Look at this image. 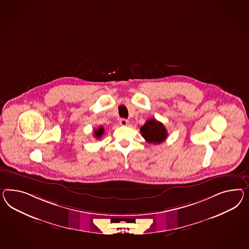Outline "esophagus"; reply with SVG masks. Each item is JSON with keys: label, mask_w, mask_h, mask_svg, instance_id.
Instances as JSON below:
<instances>
[{"label": "esophagus", "mask_w": 249, "mask_h": 249, "mask_svg": "<svg viewBox=\"0 0 249 249\" xmlns=\"http://www.w3.org/2000/svg\"><path fill=\"white\" fill-rule=\"evenodd\" d=\"M120 124L122 125V126H127L128 124V121L126 120V119H121L120 120Z\"/></svg>", "instance_id": "34e87169"}]
</instances>
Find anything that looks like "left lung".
Masks as SVG:
<instances>
[{"label":"left lung","mask_w":249,"mask_h":249,"mask_svg":"<svg viewBox=\"0 0 249 249\" xmlns=\"http://www.w3.org/2000/svg\"><path fill=\"white\" fill-rule=\"evenodd\" d=\"M141 132L145 141L152 144H160L168 137V132L164 125L154 119L146 121L141 128Z\"/></svg>","instance_id":"obj_1"}]
</instances>
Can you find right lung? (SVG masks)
Returning <instances> with one entry per match:
<instances>
[{"label": "right lung", "mask_w": 249, "mask_h": 249, "mask_svg": "<svg viewBox=\"0 0 249 249\" xmlns=\"http://www.w3.org/2000/svg\"><path fill=\"white\" fill-rule=\"evenodd\" d=\"M104 128L101 126L100 128H96L94 131H93V133H94V137L96 139H101V137H102V135L104 134Z\"/></svg>", "instance_id": "obj_1"}]
</instances>
